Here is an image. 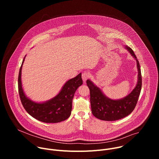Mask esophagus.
<instances>
[{"label": "esophagus", "instance_id": "esophagus-1", "mask_svg": "<svg viewBox=\"0 0 159 159\" xmlns=\"http://www.w3.org/2000/svg\"><path fill=\"white\" fill-rule=\"evenodd\" d=\"M89 77H90V74H89V72H85L82 73V78L84 82L89 78Z\"/></svg>", "mask_w": 159, "mask_h": 159}]
</instances>
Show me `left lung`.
Here are the masks:
<instances>
[{"label": "left lung", "mask_w": 159, "mask_h": 159, "mask_svg": "<svg viewBox=\"0 0 159 159\" xmlns=\"http://www.w3.org/2000/svg\"><path fill=\"white\" fill-rule=\"evenodd\" d=\"M126 47L137 60L139 71L137 84L129 94L120 100H112L106 97L91 81L87 80L86 82L90 90V101L93 115L99 120L111 121L123 118L130 114L137 104L142 85L141 70L134 52L130 47Z\"/></svg>", "instance_id": "8db88e82"}]
</instances>
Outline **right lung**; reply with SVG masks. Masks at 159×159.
Here are the masks:
<instances>
[{
  "label": "right lung",
  "mask_w": 159,
  "mask_h": 159,
  "mask_svg": "<svg viewBox=\"0 0 159 159\" xmlns=\"http://www.w3.org/2000/svg\"><path fill=\"white\" fill-rule=\"evenodd\" d=\"M24 60L25 58L19 73L18 90L21 103L25 110L32 117L44 123H58L66 120L71 114L74 94L77 88L83 84L81 74L68 80L60 93L53 99L44 103H36L26 98L22 88L21 69Z\"/></svg>",
  "instance_id": "add662e5"
}]
</instances>
